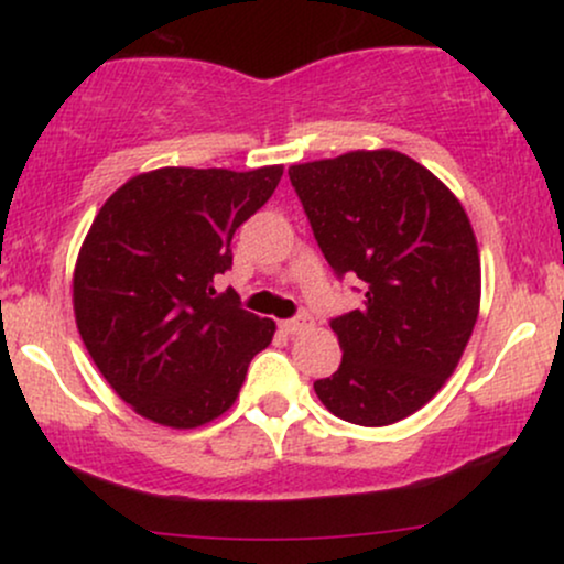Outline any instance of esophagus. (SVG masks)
I'll list each match as a JSON object with an SVG mask.
<instances>
[{
	"instance_id": "1",
	"label": "esophagus",
	"mask_w": 564,
	"mask_h": 564,
	"mask_svg": "<svg viewBox=\"0 0 564 564\" xmlns=\"http://www.w3.org/2000/svg\"><path fill=\"white\" fill-rule=\"evenodd\" d=\"M307 328H313V318H310V315H300V318H291V321L281 323L283 334H302V332H307Z\"/></svg>"
}]
</instances>
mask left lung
<instances>
[{"instance_id":"obj_1","label":"left lung","mask_w":564,"mask_h":564,"mask_svg":"<svg viewBox=\"0 0 564 564\" xmlns=\"http://www.w3.org/2000/svg\"><path fill=\"white\" fill-rule=\"evenodd\" d=\"M289 177L334 273L366 283L364 304L332 321L345 355L315 394L349 424L400 422L456 371L480 313L467 212L426 166L390 148L294 164Z\"/></svg>"}]
</instances>
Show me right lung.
<instances>
[{"instance_id": "obj_1", "label": "right lung", "mask_w": 564, "mask_h": 564, "mask_svg": "<svg viewBox=\"0 0 564 564\" xmlns=\"http://www.w3.org/2000/svg\"><path fill=\"white\" fill-rule=\"evenodd\" d=\"M283 166H164L127 180L97 212L74 268L82 341L113 392L172 430L215 422L275 323L215 278L232 232L273 196Z\"/></svg>"}]
</instances>
